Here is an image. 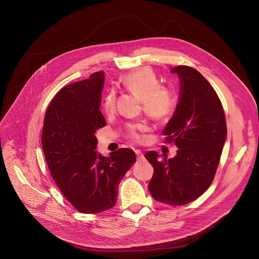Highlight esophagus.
<instances>
[{
	"label": "esophagus",
	"mask_w": 259,
	"mask_h": 259,
	"mask_svg": "<svg viewBox=\"0 0 259 259\" xmlns=\"http://www.w3.org/2000/svg\"><path fill=\"white\" fill-rule=\"evenodd\" d=\"M135 153H136V156H137V159H138V160H141V159H143V153H142L140 150H136V151H135Z\"/></svg>",
	"instance_id": "obj_1"
}]
</instances>
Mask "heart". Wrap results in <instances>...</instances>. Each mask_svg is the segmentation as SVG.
I'll return each instance as SVG.
<instances>
[{"mask_svg": "<svg viewBox=\"0 0 259 259\" xmlns=\"http://www.w3.org/2000/svg\"><path fill=\"white\" fill-rule=\"evenodd\" d=\"M123 84L142 100L144 112L151 119L161 121L172 115L177 104L175 94L169 87L161 85L152 68L143 67L126 75ZM114 104L115 93L109 91L101 101V109L104 113H111ZM145 129L143 123H129L126 125V135L133 141H139Z\"/></svg>", "mask_w": 259, "mask_h": 259, "instance_id": "1", "label": "heart"}]
</instances>
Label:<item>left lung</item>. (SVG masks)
Returning <instances> with one entry per match:
<instances>
[{
  "label": "left lung",
  "instance_id": "1",
  "mask_svg": "<svg viewBox=\"0 0 259 259\" xmlns=\"http://www.w3.org/2000/svg\"><path fill=\"white\" fill-rule=\"evenodd\" d=\"M171 71L181 80L180 102L163 135L179 150L168 160L154 151L145 158L154 168L148 186L154 200L183 205L210 186L227 138V121L215 90L197 69L178 65Z\"/></svg>",
  "mask_w": 259,
  "mask_h": 259
}]
</instances>
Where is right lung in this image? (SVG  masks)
Returning a JSON list of instances; mask_svg holds the SVG:
<instances>
[{
    "instance_id": "right-lung-1",
    "label": "right lung",
    "mask_w": 259,
    "mask_h": 259,
    "mask_svg": "<svg viewBox=\"0 0 259 259\" xmlns=\"http://www.w3.org/2000/svg\"><path fill=\"white\" fill-rule=\"evenodd\" d=\"M102 70L62 87L51 101L44 121L41 145L58 189L82 213L115 205L118 186L136 162L133 150L121 148L109 158L95 152V132L106 125L100 111Z\"/></svg>"
}]
</instances>
